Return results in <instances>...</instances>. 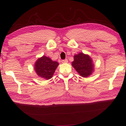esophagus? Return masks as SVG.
<instances>
[{
    "label": "esophagus",
    "mask_w": 126,
    "mask_h": 126,
    "mask_svg": "<svg viewBox=\"0 0 126 126\" xmlns=\"http://www.w3.org/2000/svg\"><path fill=\"white\" fill-rule=\"evenodd\" d=\"M68 60L67 59H65V60H62V62L63 63H68Z\"/></svg>",
    "instance_id": "1"
}]
</instances>
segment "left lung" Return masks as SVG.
<instances>
[{
    "mask_svg": "<svg viewBox=\"0 0 126 126\" xmlns=\"http://www.w3.org/2000/svg\"><path fill=\"white\" fill-rule=\"evenodd\" d=\"M72 66L82 77H87L93 73L94 64L90 56L83 53H79L74 56Z\"/></svg>",
    "mask_w": 126,
    "mask_h": 126,
    "instance_id": "1",
    "label": "left lung"
}]
</instances>
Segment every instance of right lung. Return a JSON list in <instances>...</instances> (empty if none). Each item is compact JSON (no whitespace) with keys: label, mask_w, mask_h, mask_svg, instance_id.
Segmentation results:
<instances>
[{"label":"right lung","mask_w":126,"mask_h":126,"mask_svg":"<svg viewBox=\"0 0 126 126\" xmlns=\"http://www.w3.org/2000/svg\"><path fill=\"white\" fill-rule=\"evenodd\" d=\"M58 65L57 62L53 61L50 58L43 56L36 62L34 70L39 77L49 79L52 77Z\"/></svg>","instance_id":"obj_1"}]
</instances>
